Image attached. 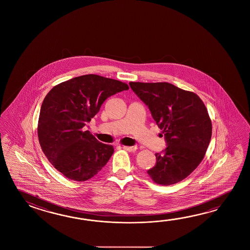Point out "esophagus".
<instances>
[{"instance_id":"1","label":"esophagus","mask_w":250,"mask_h":250,"mask_svg":"<svg viewBox=\"0 0 250 250\" xmlns=\"http://www.w3.org/2000/svg\"><path fill=\"white\" fill-rule=\"evenodd\" d=\"M123 148L127 150V151H129V152H134V151L137 150V146H123Z\"/></svg>"}]
</instances>
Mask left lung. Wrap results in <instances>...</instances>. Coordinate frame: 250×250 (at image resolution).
I'll return each mask as SVG.
<instances>
[{
	"instance_id": "obj_1",
	"label": "left lung",
	"mask_w": 250,
	"mask_h": 250,
	"mask_svg": "<svg viewBox=\"0 0 250 250\" xmlns=\"http://www.w3.org/2000/svg\"><path fill=\"white\" fill-rule=\"evenodd\" d=\"M129 85L165 133L167 147L155 154L156 164L147 170L148 175L164 186L184 180L201 163L211 140L207 107L195 93L167 82Z\"/></svg>"
}]
</instances>
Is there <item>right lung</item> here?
<instances>
[{
    "label": "right lung",
    "instance_id": "add662e5",
    "mask_svg": "<svg viewBox=\"0 0 250 250\" xmlns=\"http://www.w3.org/2000/svg\"><path fill=\"white\" fill-rule=\"evenodd\" d=\"M127 84L98 75H84L55 85L42 102L38 134L43 154L69 180L85 181L97 174L114 148L83 127L108 97L127 90Z\"/></svg>",
    "mask_w": 250,
    "mask_h": 250
}]
</instances>
